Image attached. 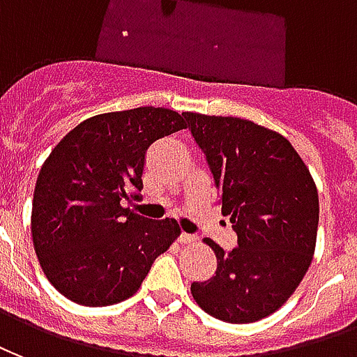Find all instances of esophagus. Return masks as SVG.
<instances>
[{"label": "esophagus", "mask_w": 357, "mask_h": 357, "mask_svg": "<svg viewBox=\"0 0 357 357\" xmlns=\"http://www.w3.org/2000/svg\"><path fill=\"white\" fill-rule=\"evenodd\" d=\"M178 241H181V243H197V236H192V234L182 232L181 236H178Z\"/></svg>", "instance_id": "1"}]
</instances>
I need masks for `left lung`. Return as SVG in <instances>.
Here are the masks:
<instances>
[{"label":"left lung","instance_id":"left-lung-1","mask_svg":"<svg viewBox=\"0 0 357 357\" xmlns=\"http://www.w3.org/2000/svg\"><path fill=\"white\" fill-rule=\"evenodd\" d=\"M182 116L238 234L232 251L207 239L217 272L192 283V295L217 319L259 321L293 295L310 266L319 220L316 184L282 135L247 119Z\"/></svg>","mask_w":357,"mask_h":357}]
</instances>
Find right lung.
Returning <instances> with one entry per match:
<instances>
[{
	"label": "right lung",
	"instance_id": "obj_1",
	"mask_svg": "<svg viewBox=\"0 0 357 357\" xmlns=\"http://www.w3.org/2000/svg\"><path fill=\"white\" fill-rule=\"evenodd\" d=\"M167 108L110 112L82 121L49 153L32 205V238L49 282L83 306L137 293L153 261L181 234L173 218L121 207L139 197L146 150L184 129Z\"/></svg>",
	"mask_w": 357,
	"mask_h": 357
}]
</instances>
